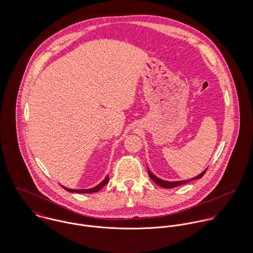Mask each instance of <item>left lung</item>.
I'll use <instances>...</instances> for the list:
<instances>
[{"label": "left lung", "instance_id": "8db88e82", "mask_svg": "<svg viewBox=\"0 0 253 253\" xmlns=\"http://www.w3.org/2000/svg\"><path fill=\"white\" fill-rule=\"evenodd\" d=\"M206 171H207V169L204 170V171H203L201 174H199L198 176H195V177H193V178H191V179L182 181H171V182H170V181L162 180L161 178H158V177H157L155 174H153L149 169H148V174H149L150 178L154 181L157 185H159V186H161V187H163V188H166V189H170V188H174V187L180 186V185H183V184H186V183H188V182H190V181L195 180V179H200V178H202V177L204 176V174L206 173Z\"/></svg>", "mask_w": 253, "mask_h": 253}]
</instances>
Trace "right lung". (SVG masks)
Returning <instances> with one entry per match:
<instances>
[{"label": "right lung", "instance_id": "1", "mask_svg": "<svg viewBox=\"0 0 253 253\" xmlns=\"http://www.w3.org/2000/svg\"><path fill=\"white\" fill-rule=\"evenodd\" d=\"M109 182V175H107L104 180L102 181L101 183H99L98 185H96L95 187L93 188H90V189H69V188H66L64 186L61 185L62 188H64L66 191L68 192H71V193H82V194H90V193H95V192H98L101 188H103L107 183Z\"/></svg>", "mask_w": 253, "mask_h": 253}]
</instances>
